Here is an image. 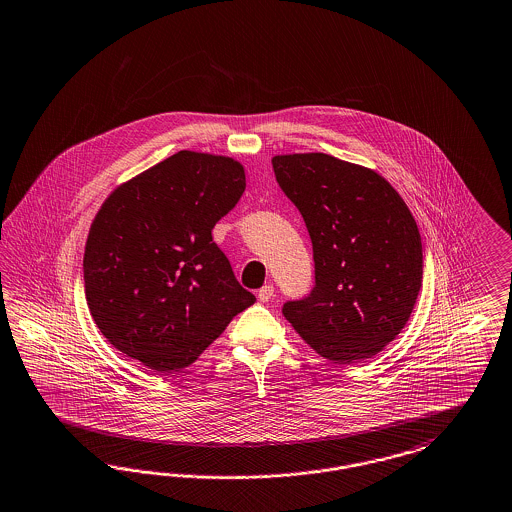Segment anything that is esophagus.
Listing matches in <instances>:
<instances>
[{
	"instance_id": "1",
	"label": "esophagus",
	"mask_w": 512,
	"mask_h": 512,
	"mask_svg": "<svg viewBox=\"0 0 512 512\" xmlns=\"http://www.w3.org/2000/svg\"><path fill=\"white\" fill-rule=\"evenodd\" d=\"M272 295H274V287L270 286V284H265V286L259 289V293H257V297H259L261 303H268V301L272 299Z\"/></svg>"
}]
</instances>
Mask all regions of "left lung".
<instances>
[{"label": "left lung", "mask_w": 512, "mask_h": 512, "mask_svg": "<svg viewBox=\"0 0 512 512\" xmlns=\"http://www.w3.org/2000/svg\"><path fill=\"white\" fill-rule=\"evenodd\" d=\"M276 181L307 225L314 287L282 312L320 356L354 364L402 331L423 282L421 234L375 171L329 154L274 156Z\"/></svg>", "instance_id": "8db88e82"}]
</instances>
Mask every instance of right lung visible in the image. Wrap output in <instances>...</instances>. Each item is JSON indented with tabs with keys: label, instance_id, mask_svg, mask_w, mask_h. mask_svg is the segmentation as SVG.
<instances>
[{
	"label": "right lung",
	"instance_id": "1",
	"mask_svg": "<svg viewBox=\"0 0 512 512\" xmlns=\"http://www.w3.org/2000/svg\"><path fill=\"white\" fill-rule=\"evenodd\" d=\"M244 190L232 158L181 150L108 196L87 236L83 282L110 345L171 373L255 303L211 236Z\"/></svg>",
	"mask_w": 512,
	"mask_h": 512
}]
</instances>
